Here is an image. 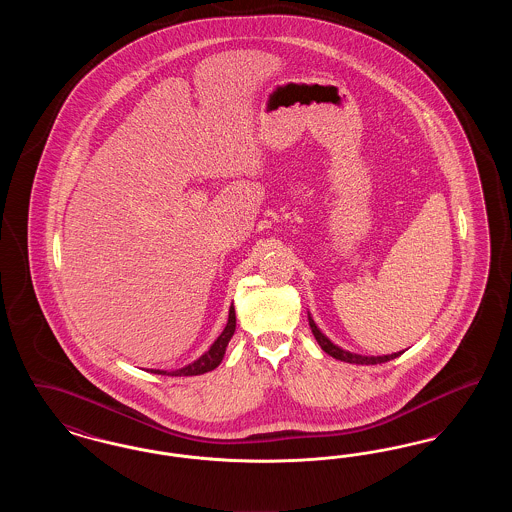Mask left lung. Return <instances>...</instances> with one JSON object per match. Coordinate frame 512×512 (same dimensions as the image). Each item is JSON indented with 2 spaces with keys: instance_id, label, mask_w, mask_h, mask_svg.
Here are the masks:
<instances>
[{
  "instance_id": "8db88e82",
  "label": "left lung",
  "mask_w": 512,
  "mask_h": 512,
  "mask_svg": "<svg viewBox=\"0 0 512 512\" xmlns=\"http://www.w3.org/2000/svg\"><path fill=\"white\" fill-rule=\"evenodd\" d=\"M309 326H311V330H313V336L317 338L318 345L322 347V351H326L330 357H334V359H338V361H343V363H353V365H380V363H388V361L399 357V355L403 353V351H399V353L380 355V357L357 355V353H351V351L341 349L336 343H332V341L328 340V338L318 330V326L315 324V320H313L311 315H309Z\"/></svg>"
}]
</instances>
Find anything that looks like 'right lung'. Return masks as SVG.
<instances>
[{
  "label": "right lung",
  "instance_id": "1",
  "mask_svg": "<svg viewBox=\"0 0 512 512\" xmlns=\"http://www.w3.org/2000/svg\"><path fill=\"white\" fill-rule=\"evenodd\" d=\"M234 332H236V311H234V305H232L230 313H228V322H226L222 334L209 347V351H205L197 361L190 363V365L182 366V368L171 370V372L169 370H159V368L151 370V372L153 374H163V376H197V374L211 372V370H215L222 363V357L226 353L228 341L232 340Z\"/></svg>",
  "mask_w": 512,
  "mask_h": 512
}]
</instances>
